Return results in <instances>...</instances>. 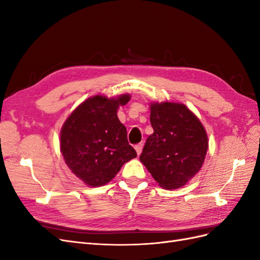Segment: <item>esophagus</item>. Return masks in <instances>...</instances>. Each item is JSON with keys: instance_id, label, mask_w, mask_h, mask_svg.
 Here are the masks:
<instances>
[{"instance_id": "obj_1", "label": "esophagus", "mask_w": 260, "mask_h": 260, "mask_svg": "<svg viewBox=\"0 0 260 260\" xmlns=\"http://www.w3.org/2000/svg\"><path fill=\"white\" fill-rule=\"evenodd\" d=\"M135 148H136V151H137V154H138V155H140V154H141V152H142L143 143H139V144H137V145L135 146Z\"/></svg>"}]
</instances>
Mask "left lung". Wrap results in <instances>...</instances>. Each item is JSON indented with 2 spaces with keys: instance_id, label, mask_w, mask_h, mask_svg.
Segmentation results:
<instances>
[{
  "instance_id": "8db88e82",
  "label": "left lung",
  "mask_w": 260,
  "mask_h": 260,
  "mask_svg": "<svg viewBox=\"0 0 260 260\" xmlns=\"http://www.w3.org/2000/svg\"><path fill=\"white\" fill-rule=\"evenodd\" d=\"M154 129L140 160L158 185L175 190L186 184L201 170L208 149L205 128L184 104L152 103Z\"/></svg>"
}]
</instances>
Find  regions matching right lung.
Segmentation results:
<instances>
[{
    "instance_id": "add662e5",
    "label": "right lung",
    "mask_w": 260,
    "mask_h": 260,
    "mask_svg": "<svg viewBox=\"0 0 260 260\" xmlns=\"http://www.w3.org/2000/svg\"><path fill=\"white\" fill-rule=\"evenodd\" d=\"M129 100V94L89 98L62 124L60 152L69 169L86 185L108 183L124 162L137 157L128 143L127 129L117 117V109Z\"/></svg>"
}]
</instances>
